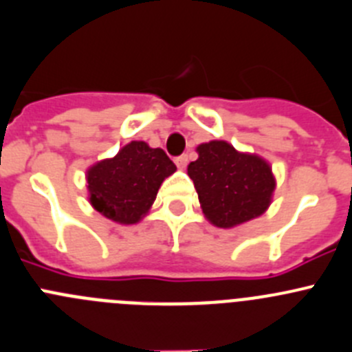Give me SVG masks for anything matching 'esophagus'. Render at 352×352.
<instances>
[{
    "label": "esophagus",
    "instance_id": "34e87169",
    "mask_svg": "<svg viewBox=\"0 0 352 352\" xmlns=\"http://www.w3.org/2000/svg\"><path fill=\"white\" fill-rule=\"evenodd\" d=\"M187 162H189V156L187 155H182V156H179V158H175V165L179 166V168H186Z\"/></svg>",
    "mask_w": 352,
    "mask_h": 352
}]
</instances>
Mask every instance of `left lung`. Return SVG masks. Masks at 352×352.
I'll return each mask as SVG.
<instances>
[{
    "label": "left lung",
    "mask_w": 352,
    "mask_h": 352,
    "mask_svg": "<svg viewBox=\"0 0 352 352\" xmlns=\"http://www.w3.org/2000/svg\"><path fill=\"white\" fill-rule=\"evenodd\" d=\"M187 166L211 225L232 228L261 217L277 187L270 163L254 153L237 151L227 141L203 142Z\"/></svg>",
    "instance_id": "1"
}]
</instances>
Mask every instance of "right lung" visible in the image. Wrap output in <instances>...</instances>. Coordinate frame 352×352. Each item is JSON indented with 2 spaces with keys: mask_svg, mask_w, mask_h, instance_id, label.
Wrapping results in <instances>:
<instances>
[{
  "mask_svg": "<svg viewBox=\"0 0 352 352\" xmlns=\"http://www.w3.org/2000/svg\"><path fill=\"white\" fill-rule=\"evenodd\" d=\"M175 170L163 149L149 148L144 141H131L113 158L87 168V199L115 223H139L151 210L163 180Z\"/></svg>",
  "mask_w": 352,
  "mask_h": 352,
  "instance_id": "add662e5",
  "label": "right lung"
}]
</instances>
